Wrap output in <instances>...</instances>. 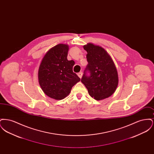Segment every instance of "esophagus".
<instances>
[{
    "label": "esophagus",
    "mask_w": 154,
    "mask_h": 154,
    "mask_svg": "<svg viewBox=\"0 0 154 154\" xmlns=\"http://www.w3.org/2000/svg\"><path fill=\"white\" fill-rule=\"evenodd\" d=\"M77 75H78V76L80 77V78H81L82 77V72H79V73L77 74Z\"/></svg>",
    "instance_id": "1"
}]
</instances>
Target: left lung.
<instances>
[{
    "label": "left lung",
    "instance_id": "8db88e82",
    "mask_svg": "<svg viewBox=\"0 0 154 154\" xmlns=\"http://www.w3.org/2000/svg\"><path fill=\"white\" fill-rule=\"evenodd\" d=\"M84 49L87 52L88 63L81 82L87 88L89 95L96 100L109 97L116 91L118 84L116 67L102 47L88 43Z\"/></svg>",
    "mask_w": 154,
    "mask_h": 154
}]
</instances>
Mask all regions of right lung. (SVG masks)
I'll use <instances>...</instances> for the list:
<instances>
[{
  "label": "right lung",
  "instance_id": "obj_1",
  "mask_svg": "<svg viewBox=\"0 0 154 154\" xmlns=\"http://www.w3.org/2000/svg\"><path fill=\"white\" fill-rule=\"evenodd\" d=\"M69 46L59 44L45 55L38 72L39 84L45 95L61 100L70 93L74 85L80 81L73 72L74 61L67 59Z\"/></svg>",
  "mask_w": 154,
  "mask_h": 154
}]
</instances>
